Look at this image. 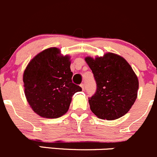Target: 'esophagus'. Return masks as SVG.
Wrapping results in <instances>:
<instances>
[{"label":"esophagus","mask_w":157,"mask_h":157,"mask_svg":"<svg viewBox=\"0 0 157 157\" xmlns=\"http://www.w3.org/2000/svg\"><path fill=\"white\" fill-rule=\"evenodd\" d=\"M80 87L82 88V90H84V87H85V85H84V83H81V84H80Z\"/></svg>","instance_id":"1"}]
</instances>
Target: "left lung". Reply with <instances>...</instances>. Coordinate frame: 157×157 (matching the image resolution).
I'll return each instance as SVG.
<instances>
[{
  "label": "left lung",
  "instance_id": "obj_1",
  "mask_svg": "<svg viewBox=\"0 0 157 157\" xmlns=\"http://www.w3.org/2000/svg\"><path fill=\"white\" fill-rule=\"evenodd\" d=\"M97 82V91L89 99L91 111L98 118L113 121L131 109L139 89L137 76L123 57L106 53L85 57Z\"/></svg>",
  "mask_w": 157,
  "mask_h": 157
}]
</instances>
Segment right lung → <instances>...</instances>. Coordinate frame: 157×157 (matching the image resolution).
Returning <instances> with one entry per match:
<instances>
[{
	"label": "right lung",
	"instance_id": "obj_1",
	"mask_svg": "<svg viewBox=\"0 0 157 157\" xmlns=\"http://www.w3.org/2000/svg\"><path fill=\"white\" fill-rule=\"evenodd\" d=\"M71 57L57 48L36 54L23 74L24 94L33 111L44 118L55 119L68 111L72 97L81 91L72 83Z\"/></svg>",
	"mask_w": 157,
	"mask_h": 157
}]
</instances>
